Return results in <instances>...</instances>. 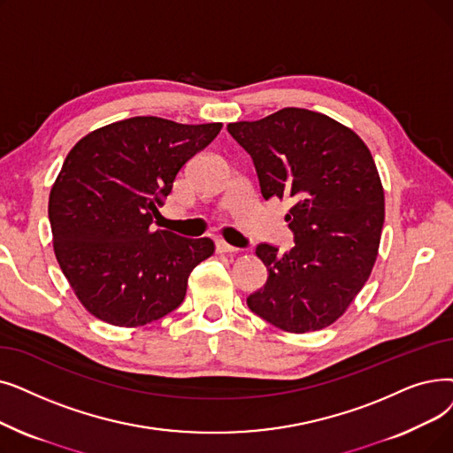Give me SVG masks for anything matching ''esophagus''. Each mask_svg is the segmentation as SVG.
I'll use <instances>...</instances> for the list:
<instances>
[{
  "label": "esophagus",
  "mask_w": 453,
  "mask_h": 453,
  "mask_svg": "<svg viewBox=\"0 0 453 453\" xmlns=\"http://www.w3.org/2000/svg\"><path fill=\"white\" fill-rule=\"evenodd\" d=\"M216 251H220V253H237L239 248L227 244L226 241H216Z\"/></svg>",
  "instance_id": "1"
}]
</instances>
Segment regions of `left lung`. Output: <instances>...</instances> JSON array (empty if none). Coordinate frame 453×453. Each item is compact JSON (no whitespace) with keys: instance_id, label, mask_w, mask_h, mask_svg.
<instances>
[{"instance_id":"left-lung-1","label":"left lung","mask_w":453,"mask_h":453,"mask_svg":"<svg viewBox=\"0 0 453 453\" xmlns=\"http://www.w3.org/2000/svg\"><path fill=\"white\" fill-rule=\"evenodd\" d=\"M227 131L251 155L263 198L292 203L285 220L294 248L280 255L257 246L268 280L248 307L288 333L331 326L368 281L380 250L385 192L370 150L349 127L298 107Z\"/></svg>"}]
</instances>
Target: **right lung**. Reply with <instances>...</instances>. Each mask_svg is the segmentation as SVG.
Listing matches in <instances>:
<instances>
[{"label":"right lung","instance_id":"add662e5","mask_svg":"<svg viewBox=\"0 0 453 453\" xmlns=\"http://www.w3.org/2000/svg\"><path fill=\"white\" fill-rule=\"evenodd\" d=\"M222 124L134 116L88 133L63 163L48 214L58 266L81 305L107 324L141 327L180 307L190 272L214 242L151 229L192 157Z\"/></svg>","mask_w":453,"mask_h":453}]
</instances>
